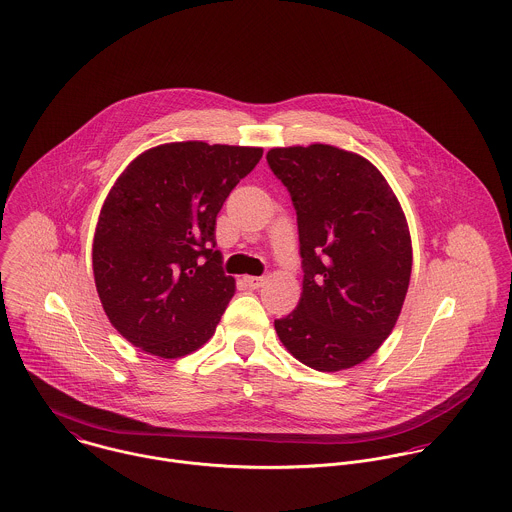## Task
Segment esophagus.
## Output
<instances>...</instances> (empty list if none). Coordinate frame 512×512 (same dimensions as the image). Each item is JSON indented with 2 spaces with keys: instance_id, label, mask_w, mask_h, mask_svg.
<instances>
[{
  "instance_id": "obj_1",
  "label": "esophagus",
  "mask_w": 512,
  "mask_h": 512,
  "mask_svg": "<svg viewBox=\"0 0 512 512\" xmlns=\"http://www.w3.org/2000/svg\"><path fill=\"white\" fill-rule=\"evenodd\" d=\"M266 280L264 278H258V276H244V284L250 288V290H258Z\"/></svg>"
}]
</instances>
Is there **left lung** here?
<instances>
[{"instance_id":"8db88e82","label":"left lung","mask_w":512,"mask_h":512,"mask_svg":"<svg viewBox=\"0 0 512 512\" xmlns=\"http://www.w3.org/2000/svg\"><path fill=\"white\" fill-rule=\"evenodd\" d=\"M299 228L303 290L274 321L282 345L319 372L361 365L392 333L410 284L412 238L392 187L366 157L329 144L272 147Z\"/></svg>"}]
</instances>
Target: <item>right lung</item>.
Here are the masks:
<instances>
[{
  "mask_svg": "<svg viewBox=\"0 0 512 512\" xmlns=\"http://www.w3.org/2000/svg\"><path fill=\"white\" fill-rule=\"evenodd\" d=\"M264 149L171 142L149 147L104 199L92 242L94 284L114 329L159 359H181L217 331L236 282L215 224Z\"/></svg>",
  "mask_w": 512,
  "mask_h": 512,
  "instance_id": "1",
  "label": "right lung"
}]
</instances>
